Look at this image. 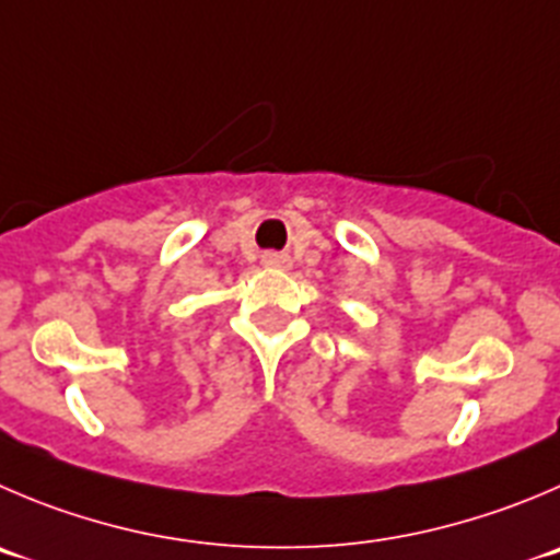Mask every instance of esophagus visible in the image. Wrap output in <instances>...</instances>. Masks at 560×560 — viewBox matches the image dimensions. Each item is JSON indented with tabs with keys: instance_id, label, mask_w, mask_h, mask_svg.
<instances>
[{
	"instance_id": "1",
	"label": "esophagus",
	"mask_w": 560,
	"mask_h": 560,
	"mask_svg": "<svg viewBox=\"0 0 560 560\" xmlns=\"http://www.w3.org/2000/svg\"><path fill=\"white\" fill-rule=\"evenodd\" d=\"M264 264L266 266H277V269H289L291 260L289 255H280V253H266L264 255Z\"/></svg>"
}]
</instances>
